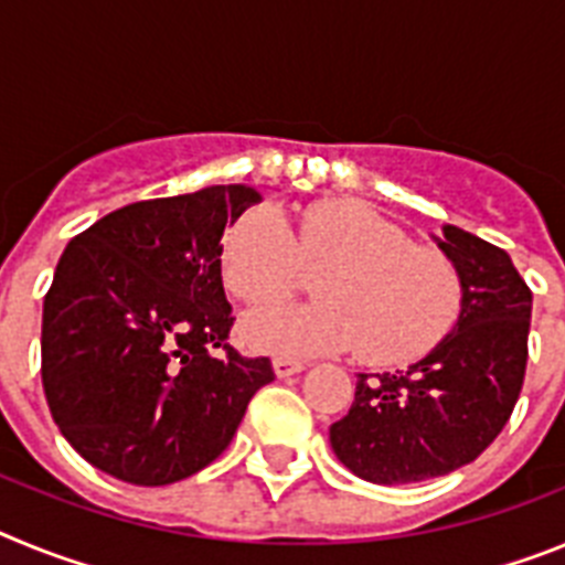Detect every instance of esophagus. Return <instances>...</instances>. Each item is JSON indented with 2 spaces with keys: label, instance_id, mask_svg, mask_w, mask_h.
Wrapping results in <instances>:
<instances>
[{
  "label": "esophagus",
  "instance_id": "obj_1",
  "mask_svg": "<svg viewBox=\"0 0 565 565\" xmlns=\"http://www.w3.org/2000/svg\"><path fill=\"white\" fill-rule=\"evenodd\" d=\"M299 371H306V362H302V359H291V356L274 359V373H277L279 379L294 376V373H299Z\"/></svg>",
  "mask_w": 565,
  "mask_h": 565
}]
</instances>
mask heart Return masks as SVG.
Returning a JSON list of instances; mask_svg holds the SVG:
<instances>
[{"instance_id":"obj_1","label":"heart","mask_w":565,"mask_h":565,"mask_svg":"<svg viewBox=\"0 0 565 565\" xmlns=\"http://www.w3.org/2000/svg\"><path fill=\"white\" fill-rule=\"evenodd\" d=\"M322 270L319 303L268 307L243 322L254 351L277 356L356 351L371 364L430 353L456 328L463 279L452 257L411 243L371 206L328 201L302 209L288 228L271 209H252L223 239V279L248 306L296 290L305 268Z\"/></svg>"}]
</instances>
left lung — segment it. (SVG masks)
I'll return each instance as SVG.
<instances>
[{
    "label": "left lung",
    "mask_w": 565,
    "mask_h": 565,
    "mask_svg": "<svg viewBox=\"0 0 565 565\" xmlns=\"http://www.w3.org/2000/svg\"><path fill=\"white\" fill-rule=\"evenodd\" d=\"M463 279L452 333L396 373H359L348 416L331 424L344 467L371 483H413L476 461L521 396L532 291L503 248L458 226L438 239Z\"/></svg>",
    "instance_id": "obj_1"
}]
</instances>
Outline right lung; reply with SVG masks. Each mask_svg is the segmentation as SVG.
Returning <instances> with one entry per match:
<instances>
[{
	"instance_id": "right-lung-1",
	"label": "right lung",
	"mask_w": 565,
	"mask_h": 565,
	"mask_svg": "<svg viewBox=\"0 0 565 565\" xmlns=\"http://www.w3.org/2000/svg\"><path fill=\"white\" fill-rule=\"evenodd\" d=\"M259 192L206 186L129 203L70 239L44 294L42 384L73 450L113 478L163 487L232 444L268 356H239L221 237Z\"/></svg>"
}]
</instances>
